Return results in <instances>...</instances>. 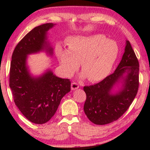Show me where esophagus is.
Instances as JSON below:
<instances>
[{"instance_id":"34e87169","label":"esophagus","mask_w":150,"mask_h":150,"mask_svg":"<svg viewBox=\"0 0 150 150\" xmlns=\"http://www.w3.org/2000/svg\"><path fill=\"white\" fill-rule=\"evenodd\" d=\"M79 87V85L77 83H71V89L72 90H75L77 89V88Z\"/></svg>"}]
</instances>
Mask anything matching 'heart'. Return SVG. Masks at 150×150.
<instances>
[{"instance_id": "b5f03b06", "label": "heart", "mask_w": 150, "mask_h": 150, "mask_svg": "<svg viewBox=\"0 0 150 150\" xmlns=\"http://www.w3.org/2000/svg\"><path fill=\"white\" fill-rule=\"evenodd\" d=\"M67 50L59 45L56 55L61 67L67 75H72L81 63V77L92 82L104 79L110 73L118 56V45L102 34L91 36H71L66 41Z\"/></svg>"}]
</instances>
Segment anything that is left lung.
I'll use <instances>...</instances> for the list:
<instances>
[{
  "label": "left lung",
  "instance_id": "left-lung-1",
  "mask_svg": "<svg viewBox=\"0 0 150 150\" xmlns=\"http://www.w3.org/2000/svg\"><path fill=\"white\" fill-rule=\"evenodd\" d=\"M122 83L118 92H111L115 84ZM139 87V62L130 43L126 42L122 59L115 71L98 83L85 86L87 95L84 112L87 118L97 125L117 120L130 107Z\"/></svg>",
  "mask_w": 150,
  "mask_h": 150
}]
</instances>
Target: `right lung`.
Masks as SVG:
<instances>
[{
    "label": "right lung",
    "mask_w": 150,
    "mask_h": 150,
    "mask_svg": "<svg viewBox=\"0 0 150 150\" xmlns=\"http://www.w3.org/2000/svg\"><path fill=\"white\" fill-rule=\"evenodd\" d=\"M55 24L34 28L17 44L12 55L9 86L15 105L28 120L42 124L55 115L61 100L71 90V81L47 70L39 77L31 75L26 65L28 55L45 51L53 55L47 32Z\"/></svg>",
    "instance_id": "obj_1"
}]
</instances>
